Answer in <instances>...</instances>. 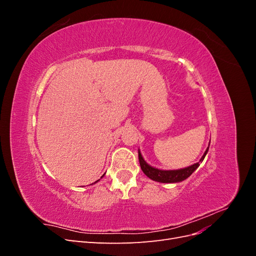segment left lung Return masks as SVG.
<instances>
[{
    "label": "left lung",
    "instance_id": "left-lung-1",
    "mask_svg": "<svg viewBox=\"0 0 256 256\" xmlns=\"http://www.w3.org/2000/svg\"><path fill=\"white\" fill-rule=\"evenodd\" d=\"M209 148V147H208ZM208 148L206 150L205 154H203V157L200 158V162L203 161L206 154L208 152ZM138 161H140V166L142 171L144 172V174L150 177V180H154V182H180L184 180L186 178H188L193 172L196 171V170L200 166V162L198 164H192L188 168H180V170H174V171H162V170H158V168H154L150 166H148L144 161L142 154L138 150Z\"/></svg>",
    "mask_w": 256,
    "mask_h": 256
}]
</instances>
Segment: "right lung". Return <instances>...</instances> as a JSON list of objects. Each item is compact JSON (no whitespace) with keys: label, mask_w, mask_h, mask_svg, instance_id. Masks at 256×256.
<instances>
[{"label":"right lung","mask_w":256,"mask_h":256,"mask_svg":"<svg viewBox=\"0 0 256 256\" xmlns=\"http://www.w3.org/2000/svg\"><path fill=\"white\" fill-rule=\"evenodd\" d=\"M97 182H98V180H97Z\"/></svg>","instance_id":"obj_1"}]
</instances>
